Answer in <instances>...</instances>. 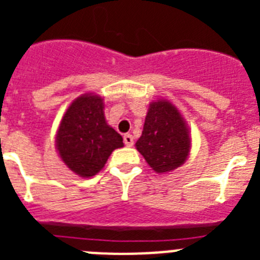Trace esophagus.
I'll list each match as a JSON object with an SVG mask.
<instances>
[{
	"instance_id": "1",
	"label": "esophagus",
	"mask_w": 260,
	"mask_h": 260,
	"mask_svg": "<svg viewBox=\"0 0 260 260\" xmlns=\"http://www.w3.org/2000/svg\"><path fill=\"white\" fill-rule=\"evenodd\" d=\"M123 143H125V146L132 147L133 144H134V138H133V135L126 134L125 137H123Z\"/></svg>"
}]
</instances>
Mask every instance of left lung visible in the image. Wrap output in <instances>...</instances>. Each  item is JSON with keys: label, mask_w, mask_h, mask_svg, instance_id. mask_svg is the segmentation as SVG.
Here are the masks:
<instances>
[{"label": "left lung", "mask_w": 260, "mask_h": 260, "mask_svg": "<svg viewBox=\"0 0 260 260\" xmlns=\"http://www.w3.org/2000/svg\"><path fill=\"white\" fill-rule=\"evenodd\" d=\"M135 147L156 173L181 167L189 157L191 138L180 110L165 99L151 103Z\"/></svg>", "instance_id": "1"}]
</instances>
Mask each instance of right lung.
Here are the masks:
<instances>
[{"label": "right lung", "mask_w": 260, "mask_h": 260, "mask_svg": "<svg viewBox=\"0 0 260 260\" xmlns=\"http://www.w3.org/2000/svg\"><path fill=\"white\" fill-rule=\"evenodd\" d=\"M104 99L83 93L71 103L56 135V148L70 171L92 177L102 171L110 153L123 147L122 137L105 121Z\"/></svg>", "instance_id": "right-lung-1"}]
</instances>
